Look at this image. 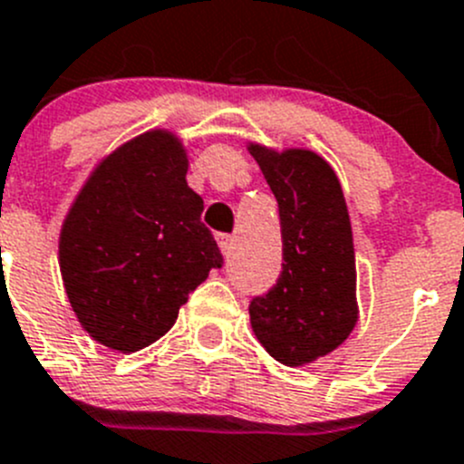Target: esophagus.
<instances>
[{"label":"esophagus","mask_w":464,"mask_h":464,"mask_svg":"<svg viewBox=\"0 0 464 464\" xmlns=\"http://www.w3.org/2000/svg\"><path fill=\"white\" fill-rule=\"evenodd\" d=\"M215 240H218L219 251H222L224 256L231 254V251H233V245H236V237H233V236H227V233H218V236H215Z\"/></svg>","instance_id":"1"}]
</instances>
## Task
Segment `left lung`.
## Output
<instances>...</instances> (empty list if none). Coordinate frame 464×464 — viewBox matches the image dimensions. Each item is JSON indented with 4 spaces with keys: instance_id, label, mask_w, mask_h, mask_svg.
Here are the masks:
<instances>
[{
    "instance_id": "1",
    "label": "left lung",
    "mask_w": 464,
    "mask_h": 464,
    "mask_svg": "<svg viewBox=\"0 0 464 464\" xmlns=\"http://www.w3.org/2000/svg\"><path fill=\"white\" fill-rule=\"evenodd\" d=\"M246 150L278 201L285 260L276 285L249 304L251 328L274 361L308 365L335 352L358 322L349 210L335 169L314 151Z\"/></svg>"
}]
</instances>
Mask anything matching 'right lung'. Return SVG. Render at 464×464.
<instances>
[{
	"mask_svg": "<svg viewBox=\"0 0 464 464\" xmlns=\"http://www.w3.org/2000/svg\"><path fill=\"white\" fill-rule=\"evenodd\" d=\"M188 150L151 129L103 156L58 237L63 285L83 331L118 353L174 326L188 295L222 267L204 199L188 186Z\"/></svg>",
	"mask_w": 464,
	"mask_h": 464,
	"instance_id": "right-lung-1",
	"label": "right lung"
}]
</instances>
